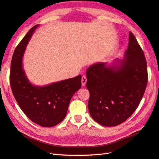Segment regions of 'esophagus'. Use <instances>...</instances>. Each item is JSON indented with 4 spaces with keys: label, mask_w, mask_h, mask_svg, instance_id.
Segmentation results:
<instances>
[{
    "label": "esophagus",
    "mask_w": 159,
    "mask_h": 159,
    "mask_svg": "<svg viewBox=\"0 0 159 159\" xmlns=\"http://www.w3.org/2000/svg\"><path fill=\"white\" fill-rule=\"evenodd\" d=\"M87 82V78H86L85 75H82V78H81V85L82 86H84Z\"/></svg>",
    "instance_id": "obj_1"
}]
</instances>
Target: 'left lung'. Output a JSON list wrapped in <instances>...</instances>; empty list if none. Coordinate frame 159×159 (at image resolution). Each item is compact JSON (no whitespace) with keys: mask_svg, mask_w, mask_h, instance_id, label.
<instances>
[{"mask_svg":"<svg viewBox=\"0 0 159 159\" xmlns=\"http://www.w3.org/2000/svg\"><path fill=\"white\" fill-rule=\"evenodd\" d=\"M124 56L111 64H93L86 71L89 111L103 126H116L125 121L139 106L147 87L146 58L131 32Z\"/></svg>","mask_w":159,"mask_h":159,"instance_id":"8db88e82","label":"left lung"}]
</instances>
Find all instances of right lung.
<instances>
[{"label": "right lung", "mask_w": 159, "mask_h": 159, "mask_svg": "<svg viewBox=\"0 0 159 159\" xmlns=\"http://www.w3.org/2000/svg\"><path fill=\"white\" fill-rule=\"evenodd\" d=\"M38 25L32 27L16 46L11 61L10 84L19 107L32 121L51 127L63 121L70 100L81 85V75L45 86L32 84L23 69L26 48Z\"/></svg>", "instance_id": "right-lung-1"}]
</instances>
